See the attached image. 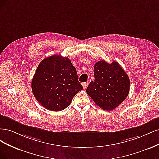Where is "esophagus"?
I'll return each mask as SVG.
<instances>
[{
    "mask_svg": "<svg viewBox=\"0 0 159 159\" xmlns=\"http://www.w3.org/2000/svg\"><path fill=\"white\" fill-rule=\"evenodd\" d=\"M89 86V83H83V89H86L87 87Z\"/></svg>",
    "mask_w": 159,
    "mask_h": 159,
    "instance_id": "34e87169",
    "label": "esophagus"
}]
</instances>
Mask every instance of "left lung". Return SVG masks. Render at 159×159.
Instances as JSON below:
<instances>
[{"label": "left lung", "mask_w": 159, "mask_h": 159, "mask_svg": "<svg viewBox=\"0 0 159 159\" xmlns=\"http://www.w3.org/2000/svg\"><path fill=\"white\" fill-rule=\"evenodd\" d=\"M94 80L90 82L86 93L97 106L104 110L118 106L129 94L130 81L120 64L113 61H98L94 67Z\"/></svg>", "instance_id": "8db88e82"}]
</instances>
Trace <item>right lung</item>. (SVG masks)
<instances>
[{
	"label": "right lung",
	"mask_w": 159,
	"mask_h": 159,
	"mask_svg": "<svg viewBox=\"0 0 159 159\" xmlns=\"http://www.w3.org/2000/svg\"><path fill=\"white\" fill-rule=\"evenodd\" d=\"M77 72L68 57L55 55L41 61L32 81L35 98L45 108L61 111L83 90Z\"/></svg>",
	"instance_id": "obj_1"
}]
</instances>
